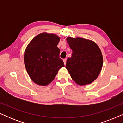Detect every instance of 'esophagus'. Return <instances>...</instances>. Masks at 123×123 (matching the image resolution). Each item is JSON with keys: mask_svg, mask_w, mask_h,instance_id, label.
<instances>
[{"mask_svg": "<svg viewBox=\"0 0 123 123\" xmlns=\"http://www.w3.org/2000/svg\"><path fill=\"white\" fill-rule=\"evenodd\" d=\"M63 62H64V64H65V65L66 64V62H67V59H63Z\"/></svg>", "mask_w": 123, "mask_h": 123, "instance_id": "obj_1", "label": "esophagus"}]
</instances>
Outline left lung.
<instances>
[{"instance_id": "obj_1", "label": "left lung", "mask_w": 123, "mask_h": 123, "mask_svg": "<svg viewBox=\"0 0 123 123\" xmlns=\"http://www.w3.org/2000/svg\"><path fill=\"white\" fill-rule=\"evenodd\" d=\"M67 41L73 53L65 67L71 78L79 85L91 83L98 76L103 64L101 50L93 41L68 37Z\"/></svg>"}]
</instances>
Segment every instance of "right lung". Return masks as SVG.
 I'll return each mask as SVG.
<instances>
[{
  "label": "right lung",
  "mask_w": 123,
  "mask_h": 123,
  "mask_svg": "<svg viewBox=\"0 0 123 123\" xmlns=\"http://www.w3.org/2000/svg\"><path fill=\"white\" fill-rule=\"evenodd\" d=\"M60 37L52 33H42L35 37L25 50L24 62L27 72L35 83L46 86L53 81L62 67L57 47Z\"/></svg>",
  "instance_id": "1"
}]
</instances>
